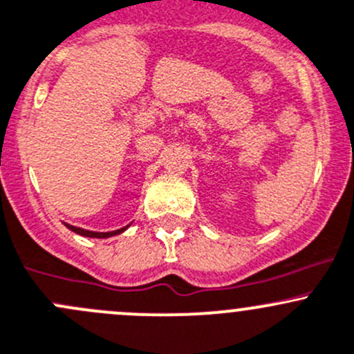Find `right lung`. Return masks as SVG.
<instances>
[{
    "label": "right lung",
    "instance_id": "1",
    "mask_svg": "<svg viewBox=\"0 0 354 354\" xmlns=\"http://www.w3.org/2000/svg\"><path fill=\"white\" fill-rule=\"evenodd\" d=\"M66 227H68L72 232L75 234H80V236H86V237H97V239H106V237H111V236H117V234L124 232L127 227H122V229L118 230H111V232H93V230H86V229H80V227H73V225H68V223H65Z\"/></svg>",
    "mask_w": 354,
    "mask_h": 354
}]
</instances>
